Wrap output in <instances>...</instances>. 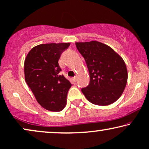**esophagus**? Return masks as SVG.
Here are the masks:
<instances>
[{
  "mask_svg": "<svg viewBox=\"0 0 149 149\" xmlns=\"http://www.w3.org/2000/svg\"><path fill=\"white\" fill-rule=\"evenodd\" d=\"M73 82H76V81H77V77H76V76L73 77Z\"/></svg>",
  "mask_w": 149,
  "mask_h": 149,
  "instance_id": "esophagus-1",
  "label": "esophagus"
}]
</instances>
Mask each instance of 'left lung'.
Returning a JSON list of instances; mask_svg holds the SVG:
<instances>
[{"label": "left lung", "instance_id": "left-lung-1", "mask_svg": "<svg viewBox=\"0 0 149 149\" xmlns=\"http://www.w3.org/2000/svg\"><path fill=\"white\" fill-rule=\"evenodd\" d=\"M76 45L89 72V84L82 88L84 96L99 106L115 102L122 95L127 82V69L122 58L98 41L76 42Z\"/></svg>", "mask_w": 149, "mask_h": 149}]
</instances>
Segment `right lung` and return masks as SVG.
Instances as JSON below:
<instances>
[{"label": "right lung", "mask_w": 149, "mask_h": 149, "mask_svg": "<svg viewBox=\"0 0 149 149\" xmlns=\"http://www.w3.org/2000/svg\"><path fill=\"white\" fill-rule=\"evenodd\" d=\"M70 43H48L29 51L24 64V79L39 104L50 111H61L67 104L71 86L65 76L60 75L58 61Z\"/></svg>", "instance_id": "add662e5"}]
</instances>
